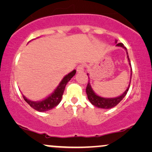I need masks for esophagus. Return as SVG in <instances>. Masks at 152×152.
Instances as JSON below:
<instances>
[{
    "label": "esophagus",
    "instance_id": "obj_1",
    "mask_svg": "<svg viewBox=\"0 0 152 152\" xmlns=\"http://www.w3.org/2000/svg\"><path fill=\"white\" fill-rule=\"evenodd\" d=\"M84 70V64H80L77 67V71L78 72H83Z\"/></svg>",
    "mask_w": 152,
    "mask_h": 152
}]
</instances>
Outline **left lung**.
Segmentation results:
<instances>
[{"mask_svg":"<svg viewBox=\"0 0 152 152\" xmlns=\"http://www.w3.org/2000/svg\"><path fill=\"white\" fill-rule=\"evenodd\" d=\"M117 43V41H115ZM117 46H120L126 50V56H127L128 58V61H129V64L131 66V68H132V65H131V61L129 59V57L128 55V53H127V50L125 47L124 46L123 43H119L116 44ZM88 75V74H87ZM132 68L131 69V79H132ZM131 83V81H130ZM129 86L130 84L129 85V87L127 88V89L125 91L123 94L120 96L115 97V98H104V97H99L98 95H97L95 93L93 92V91L92 90V88H91V86L90 84V82H88V84H87L86 88V92L87 94V97H88V100L91 102V103L93 105H94L95 107H96L97 108H101V109H111L114 107H115L116 105L118 104L122 99L125 97V95L127 93L129 89Z\"/></svg>","mask_w":152,"mask_h":152,"instance_id":"8db88e82","label":"left lung"}]
</instances>
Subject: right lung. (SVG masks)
I'll list each match as a JSON object with an SVG mask.
<instances>
[{
    "mask_svg": "<svg viewBox=\"0 0 152 152\" xmlns=\"http://www.w3.org/2000/svg\"><path fill=\"white\" fill-rule=\"evenodd\" d=\"M76 73V70H74L73 71L70 72L67 75H66L60 82L59 86L55 91H54L53 94H51L49 97H48L46 99H43L40 102H33L30 99H27L26 97L23 95V99L31 107L36 110V111L40 112H44L46 111H49L54 107H57L59 104L61 100L62 95L64 92V89L67 84V83L71 80V78Z\"/></svg>",
    "mask_w": 152,
    "mask_h": 152,
    "instance_id": "right-lung-1",
    "label": "right lung"
}]
</instances>
